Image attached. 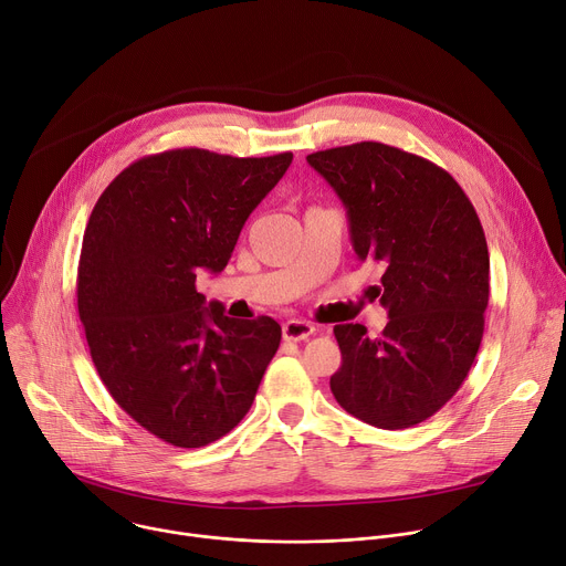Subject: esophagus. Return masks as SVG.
<instances>
[{
  "label": "esophagus",
  "instance_id": "obj_1",
  "mask_svg": "<svg viewBox=\"0 0 566 566\" xmlns=\"http://www.w3.org/2000/svg\"><path fill=\"white\" fill-rule=\"evenodd\" d=\"M314 329L316 327L305 321H286L282 325V334L286 342H305V338H310L314 334Z\"/></svg>",
  "mask_w": 566,
  "mask_h": 566
}]
</instances>
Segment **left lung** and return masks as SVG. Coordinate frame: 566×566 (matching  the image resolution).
Instances as JSON below:
<instances>
[{
    "label": "left lung",
    "instance_id": "8db88e82",
    "mask_svg": "<svg viewBox=\"0 0 566 566\" xmlns=\"http://www.w3.org/2000/svg\"><path fill=\"white\" fill-rule=\"evenodd\" d=\"M348 209L359 259L385 269L389 323L368 336L334 325L342 366L329 389L355 419L402 430L458 394L475 361L489 303V250L462 186L437 164L361 140L307 157Z\"/></svg>",
    "mask_w": 566,
    "mask_h": 566
}]
</instances>
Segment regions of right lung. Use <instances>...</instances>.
<instances>
[{
  "label": "right lung",
  "instance_id": "obj_1",
  "mask_svg": "<svg viewBox=\"0 0 566 566\" xmlns=\"http://www.w3.org/2000/svg\"><path fill=\"white\" fill-rule=\"evenodd\" d=\"M291 159L168 149L127 166L88 218L77 310L93 364L111 398L170 446L200 448L234 430L280 348L271 316H224L196 277L228 266Z\"/></svg>",
  "mask_w": 566,
  "mask_h": 566
}]
</instances>
